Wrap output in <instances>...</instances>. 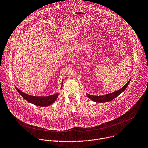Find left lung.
Listing matches in <instances>:
<instances>
[{"label":"left lung","instance_id":"8db88e82","mask_svg":"<svg viewBox=\"0 0 148 148\" xmlns=\"http://www.w3.org/2000/svg\"><path fill=\"white\" fill-rule=\"evenodd\" d=\"M130 80L131 79H130L127 82V84L125 85H124L121 89H120L119 90H118L116 92H114L113 93L107 94V95H106L104 96H93V95H91L86 93V96L90 100H92L93 101H95L96 103H105V102H108V101H111L112 100L114 99L117 96H118L123 91H125V90L128 86V85L130 82Z\"/></svg>","mask_w":148,"mask_h":148}]
</instances>
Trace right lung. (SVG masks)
I'll return each instance as SVG.
<instances>
[{
  "mask_svg": "<svg viewBox=\"0 0 148 148\" xmlns=\"http://www.w3.org/2000/svg\"><path fill=\"white\" fill-rule=\"evenodd\" d=\"M62 84H63V81ZM15 87L18 92L24 99H25L29 103L39 107H47L51 105L55 101L59 94V93H57L53 95L48 96H34L26 94L19 90L15 86Z\"/></svg>",
  "mask_w": 148,
  "mask_h": 148,
  "instance_id": "right-lung-1",
  "label": "right lung"
}]
</instances>
